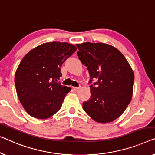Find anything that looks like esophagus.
Instances as JSON below:
<instances>
[{
    "instance_id": "1",
    "label": "esophagus",
    "mask_w": 155,
    "mask_h": 155,
    "mask_svg": "<svg viewBox=\"0 0 155 155\" xmlns=\"http://www.w3.org/2000/svg\"><path fill=\"white\" fill-rule=\"evenodd\" d=\"M80 88H81L80 87H73L74 91H76V92H78V91L80 90Z\"/></svg>"
}]
</instances>
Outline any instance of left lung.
I'll use <instances>...</instances> for the list:
<instances>
[{
	"label": "left lung",
	"mask_w": 155,
	"mask_h": 155,
	"mask_svg": "<svg viewBox=\"0 0 155 155\" xmlns=\"http://www.w3.org/2000/svg\"><path fill=\"white\" fill-rule=\"evenodd\" d=\"M77 55L87 67L91 81V99L83 103L85 112L93 120L107 123L116 120L130 103L134 74L120 51L104 43L77 44Z\"/></svg>",
	"instance_id": "left-lung-1"
}]
</instances>
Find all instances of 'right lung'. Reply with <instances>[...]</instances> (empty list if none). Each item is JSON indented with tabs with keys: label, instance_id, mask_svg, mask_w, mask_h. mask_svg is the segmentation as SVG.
Here are the masks:
<instances>
[{
	"label": "right lung",
	"instance_id": "obj_1",
	"mask_svg": "<svg viewBox=\"0 0 155 155\" xmlns=\"http://www.w3.org/2000/svg\"><path fill=\"white\" fill-rule=\"evenodd\" d=\"M77 47L66 42H47L33 48L23 58L15 73L16 91L26 111L32 117L47 119L61 108L71 87L56 81L61 67Z\"/></svg>",
	"mask_w": 155,
	"mask_h": 155
}]
</instances>
